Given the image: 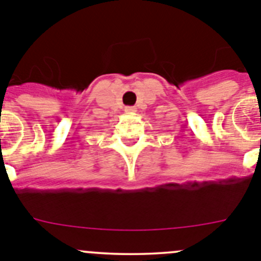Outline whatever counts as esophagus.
Returning <instances> with one entry per match:
<instances>
[{"mask_svg":"<svg viewBox=\"0 0 261 261\" xmlns=\"http://www.w3.org/2000/svg\"><path fill=\"white\" fill-rule=\"evenodd\" d=\"M135 107H125V112H135Z\"/></svg>","mask_w":261,"mask_h":261,"instance_id":"obj_1","label":"esophagus"}]
</instances>
